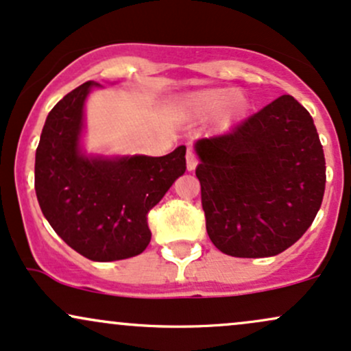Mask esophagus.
<instances>
[{
    "instance_id": "obj_1",
    "label": "esophagus",
    "mask_w": 351,
    "mask_h": 351,
    "mask_svg": "<svg viewBox=\"0 0 351 351\" xmlns=\"http://www.w3.org/2000/svg\"><path fill=\"white\" fill-rule=\"evenodd\" d=\"M196 165H198V158H196L195 152L188 150V153H186V168H188V171L195 170Z\"/></svg>"
}]
</instances>
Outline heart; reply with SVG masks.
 <instances>
[{"label":"heart","mask_w":351,"mask_h":351,"mask_svg":"<svg viewBox=\"0 0 351 351\" xmlns=\"http://www.w3.org/2000/svg\"><path fill=\"white\" fill-rule=\"evenodd\" d=\"M224 107L223 120L229 122L231 117L244 110V99L241 95H234L229 88H206V90L195 92L188 95L181 104V110L191 119H204V117L215 114L221 107Z\"/></svg>","instance_id":"1"}]
</instances>
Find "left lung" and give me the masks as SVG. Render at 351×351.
<instances>
[{
    "label": "left lung",
    "mask_w": 351,
    "mask_h": 351,
    "mask_svg": "<svg viewBox=\"0 0 351 351\" xmlns=\"http://www.w3.org/2000/svg\"><path fill=\"white\" fill-rule=\"evenodd\" d=\"M195 148L206 231L221 252L277 256L313 223L324 199L325 156L312 115L292 95Z\"/></svg>",
    "instance_id": "obj_1"
}]
</instances>
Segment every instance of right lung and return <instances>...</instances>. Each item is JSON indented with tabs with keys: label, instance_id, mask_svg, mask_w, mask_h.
I'll return each mask as SVG.
<instances>
[{
	"label": "right lung",
	"instance_id": "obj_1",
	"mask_svg": "<svg viewBox=\"0 0 351 351\" xmlns=\"http://www.w3.org/2000/svg\"><path fill=\"white\" fill-rule=\"evenodd\" d=\"M94 80L56 104L36 150L39 206L67 245L97 263L128 259L150 244L148 213L186 170V147L165 156L87 158L79 150L84 102Z\"/></svg>",
	"mask_w": 351,
	"mask_h": 351
}]
</instances>
